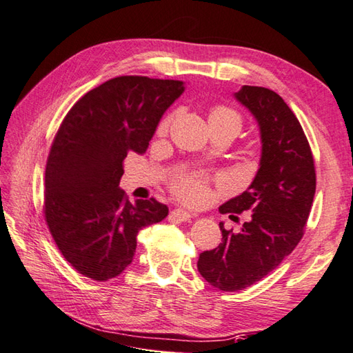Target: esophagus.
<instances>
[{
	"label": "esophagus",
	"mask_w": 353,
	"mask_h": 353,
	"mask_svg": "<svg viewBox=\"0 0 353 353\" xmlns=\"http://www.w3.org/2000/svg\"><path fill=\"white\" fill-rule=\"evenodd\" d=\"M171 216L174 217L176 220H179V222H186V220H190V219L192 217V214H191V212H188V211H186V210L177 208V210L172 211Z\"/></svg>",
	"instance_id": "34e87169"
}]
</instances>
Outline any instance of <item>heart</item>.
Listing matches in <instances>:
<instances>
[{
	"label": "heart",
	"instance_id": "b5f03b06",
	"mask_svg": "<svg viewBox=\"0 0 353 353\" xmlns=\"http://www.w3.org/2000/svg\"><path fill=\"white\" fill-rule=\"evenodd\" d=\"M176 113H168L159 123V130L167 131L174 121ZM231 121L240 127L241 117L236 110L223 105L214 107L210 113V121ZM171 191L177 199L191 205H202L210 199V179L200 172H182L171 182Z\"/></svg>",
	"mask_w": 353,
	"mask_h": 353
}]
</instances>
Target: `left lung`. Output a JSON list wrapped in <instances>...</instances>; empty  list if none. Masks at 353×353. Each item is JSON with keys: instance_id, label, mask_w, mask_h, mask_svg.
I'll return each mask as SVG.
<instances>
[{"instance_id": "1", "label": "left lung", "mask_w": 353, "mask_h": 353, "mask_svg": "<svg viewBox=\"0 0 353 353\" xmlns=\"http://www.w3.org/2000/svg\"><path fill=\"white\" fill-rule=\"evenodd\" d=\"M236 98L257 119L263 147L250 188L219 208L231 220L250 211V220L239 232L220 223L222 243L199 255L200 275L223 292L252 286L295 250L305 234L316 186L307 137L281 96L265 87L243 85Z\"/></svg>"}]
</instances>
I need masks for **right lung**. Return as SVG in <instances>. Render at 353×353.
Here are the masks:
<instances>
[{
	"label": "right lung",
	"instance_id": "obj_1",
	"mask_svg": "<svg viewBox=\"0 0 353 353\" xmlns=\"http://www.w3.org/2000/svg\"><path fill=\"white\" fill-rule=\"evenodd\" d=\"M182 92L181 81L117 76L62 119L47 157L43 211L62 257L84 277H117L133 261L137 232L168 216L154 197L131 205L119 182L127 154L145 153Z\"/></svg>",
	"mask_w": 353,
	"mask_h": 353
}]
</instances>
